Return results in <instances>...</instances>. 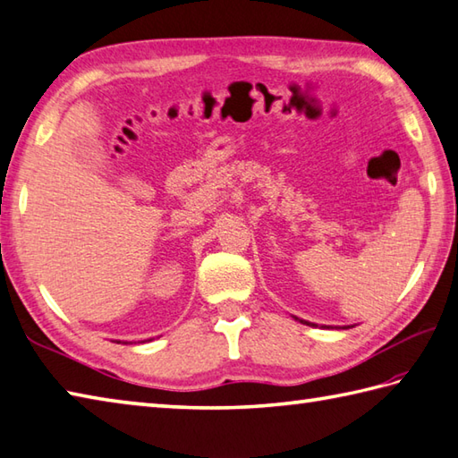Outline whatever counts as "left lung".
Returning <instances> with one entry per match:
<instances>
[{
    "label": "left lung",
    "mask_w": 458,
    "mask_h": 458,
    "mask_svg": "<svg viewBox=\"0 0 458 458\" xmlns=\"http://www.w3.org/2000/svg\"><path fill=\"white\" fill-rule=\"evenodd\" d=\"M301 322H304V320H301ZM306 326H316V324H312V322H304Z\"/></svg>",
    "instance_id": "1"
}]
</instances>
